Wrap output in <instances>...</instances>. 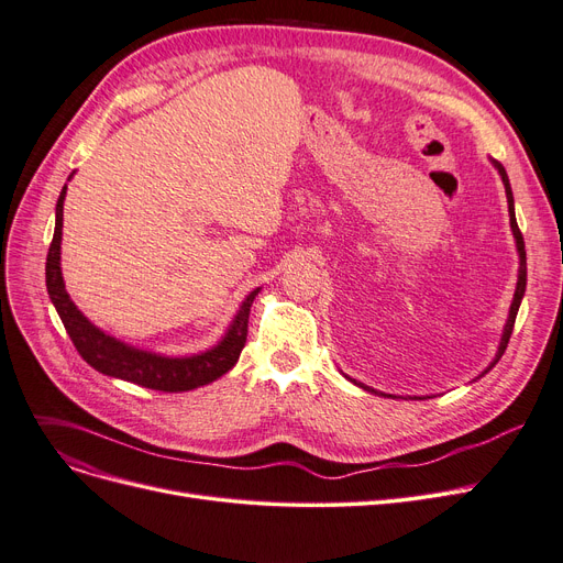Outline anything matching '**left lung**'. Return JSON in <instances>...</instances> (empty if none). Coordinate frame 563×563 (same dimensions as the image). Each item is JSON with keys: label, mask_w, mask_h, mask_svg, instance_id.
<instances>
[{"label": "left lung", "mask_w": 563, "mask_h": 563, "mask_svg": "<svg viewBox=\"0 0 563 563\" xmlns=\"http://www.w3.org/2000/svg\"><path fill=\"white\" fill-rule=\"evenodd\" d=\"M495 165H497V169H499V175H501V181H504V186H506V198H508V213H510V228H512V234H516V241H518V251H520V276H518V287H516V297H512V303H510V317H508V322H506V329H504V338H501V345H499V354H497V358H495V363L501 358V354L506 352V347H508V340H510V333H512V327H516V317H518V310H520V301H522V297H525V287H527V253H525V239H522V232H520V228H518V221H516V209H512V192H510V184H508V177H506V169H504V165L501 163H497L495 161ZM495 363L490 365V368H495ZM354 382V379H352ZM356 384V382H354ZM358 386H363V384H358ZM365 390H373V388H368V386H363ZM373 394H377V390H373ZM384 396V394H382ZM388 398H394V396H388Z\"/></svg>", "instance_id": "left-lung-1"}]
</instances>
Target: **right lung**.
<instances>
[{"mask_svg":"<svg viewBox=\"0 0 563 563\" xmlns=\"http://www.w3.org/2000/svg\"><path fill=\"white\" fill-rule=\"evenodd\" d=\"M64 198H66V186L62 188V195L57 200L55 236H53L51 249H47V262H45V285H47V295H51L64 322V329L70 335L78 354L91 365L93 371L117 379L133 382L144 388L163 390V394H179V390L198 388V386L211 384L218 377H223L239 361V354L243 345H246L249 314H251L253 299L257 297L260 289L251 291L246 301H243L241 310L236 312V320L232 322L228 335L221 340V345H216L205 354L188 356V358H167V356H156L150 352L133 350L124 345V342L106 335L101 329H96L66 295L62 266H59Z\"/></svg>","mask_w":563,"mask_h":563,"instance_id":"1","label":"right lung"}]
</instances>
